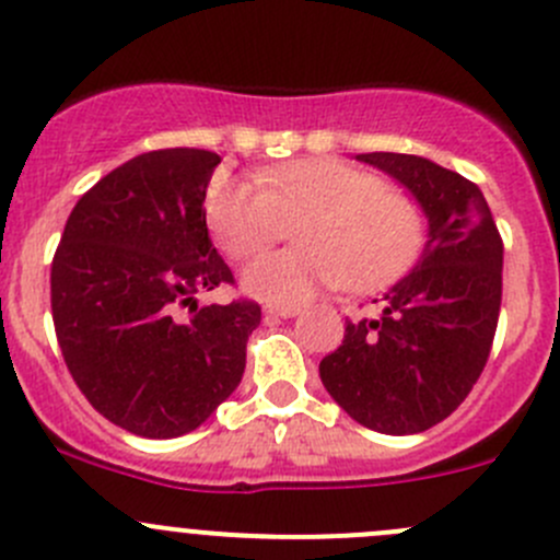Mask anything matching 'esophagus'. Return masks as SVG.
Returning a JSON list of instances; mask_svg holds the SVG:
<instances>
[{
	"instance_id": "1",
	"label": "esophagus",
	"mask_w": 560,
	"mask_h": 560,
	"mask_svg": "<svg viewBox=\"0 0 560 560\" xmlns=\"http://www.w3.org/2000/svg\"><path fill=\"white\" fill-rule=\"evenodd\" d=\"M265 312H268L270 316H295V314H301V306H273V303H270V306H265Z\"/></svg>"
}]
</instances>
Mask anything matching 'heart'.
Here are the masks:
<instances>
[{
  "instance_id": "heart-1",
  "label": "heart",
  "mask_w": 560,
  "mask_h": 560,
  "mask_svg": "<svg viewBox=\"0 0 560 560\" xmlns=\"http://www.w3.org/2000/svg\"><path fill=\"white\" fill-rule=\"evenodd\" d=\"M265 186L230 180L208 195V222L233 259L273 246L287 230L298 252L254 259L244 287L254 298L295 306L322 287L380 290L400 279L422 254L425 213L415 197L385 189L380 175L338 160H303L276 167Z\"/></svg>"
}]
</instances>
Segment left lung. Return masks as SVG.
Returning a JSON list of instances; mask_svg holds the SVG:
<instances>
[{"label":"left lung","mask_w":560,"mask_h":560,"mask_svg":"<svg viewBox=\"0 0 560 560\" xmlns=\"http://www.w3.org/2000/svg\"><path fill=\"white\" fill-rule=\"evenodd\" d=\"M360 162L406 186L428 217V244L376 319H347L322 358V385L352 420L406 436L450 417L477 385L501 308L504 241L474 180L415 154L374 151Z\"/></svg>","instance_id":"8db88e82"}]
</instances>
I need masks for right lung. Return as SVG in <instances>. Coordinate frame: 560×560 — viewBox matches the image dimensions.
Masks as SVG:
<instances>
[{"label": "right lung", "mask_w": 560, "mask_h": 560, "mask_svg": "<svg viewBox=\"0 0 560 560\" xmlns=\"http://www.w3.org/2000/svg\"><path fill=\"white\" fill-rule=\"evenodd\" d=\"M219 162L202 149L124 162L75 202L50 262L67 371L105 420L135 436L173 439L202 425L238 387L262 319L246 298L195 301L235 284L202 208Z\"/></svg>", "instance_id": "1"}]
</instances>
